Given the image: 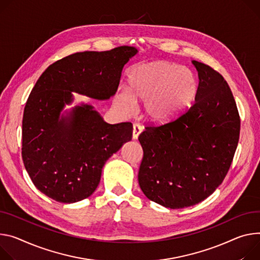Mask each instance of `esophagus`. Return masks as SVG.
Here are the masks:
<instances>
[{"mask_svg": "<svg viewBox=\"0 0 260 260\" xmlns=\"http://www.w3.org/2000/svg\"><path fill=\"white\" fill-rule=\"evenodd\" d=\"M141 133H142V127H141L139 124H134V126H133V139L137 140Z\"/></svg>", "mask_w": 260, "mask_h": 260, "instance_id": "esophagus-1", "label": "esophagus"}]
</instances>
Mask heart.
Instances as JSON below:
<instances>
[{
    "mask_svg": "<svg viewBox=\"0 0 260 260\" xmlns=\"http://www.w3.org/2000/svg\"><path fill=\"white\" fill-rule=\"evenodd\" d=\"M128 90L118 92L116 104L129 110L136 102L144 103L149 120L164 122L182 114L194 102L198 83L190 69L169 61L139 64L127 78Z\"/></svg>",
    "mask_w": 260,
    "mask_h": 260,
    "instance_id": "heart-1",
    "label": "heart"
}]
</instances>
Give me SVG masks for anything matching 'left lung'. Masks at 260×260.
<instances>
[{
	"label": "left lung",
	"instance_id": "left-lung-1",
	"mask_svg": "<svg viewBox=\"0 0 260 260\" xmlns=\"http://www.w3.org/2000/svg\"><path fill=\"white\" fill-rule=\"evenodd\" d=\"M192 63L199 79L193 106L139 136L144 152L138 174L141 190L172 209L193 206L217 190L240 138L241 120L228 84L208 65Z\"/></svg>",
	"mask_w": 260,
	"mask_h": 260
}]
</instances>
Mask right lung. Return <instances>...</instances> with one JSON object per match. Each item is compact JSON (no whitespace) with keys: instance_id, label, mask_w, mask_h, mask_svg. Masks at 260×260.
Returning <instances> with one entry per match:
<instances>
[{"instance_id":"right-lung-1","label":"right lung","mask_w":260,"mask_h":260,"mask_svg":"<svg viewBox=\"0 0 260 260\" xmlns=\"http://www.w3.org/2000/svg\"><path fill=\"white\" fill-rule=\"evenodd\" d=\"M134 46L67 56L44 70L22 118V160L38 190L62 203L93 194L106 161L132 140L131 122L110 124L89 104L70 110L73 92L98 101L114 96Z\"/></svg>"}]
</instances>
